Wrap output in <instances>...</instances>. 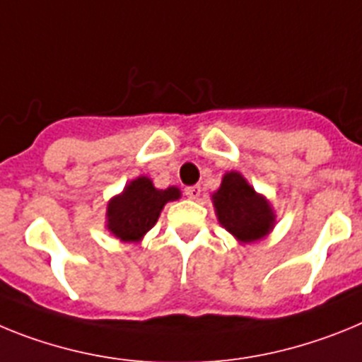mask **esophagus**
<instances>
[{
  "label": "esophagus",
  "mask_w": 362,
  "mask_h": 362,
  "mask_svg": "<svg viewBox=\"0 0 362 362\" xmlns=\"http://www.w3.org/2000/svg\"><path fill=\"white\" fill-rule=\"evenodd\" d=\"M200 185H191V187H185V194H187V199L197 200L200 197Z\"/></svg>",
  "instance_id": "obj_1"
}]
</instances>
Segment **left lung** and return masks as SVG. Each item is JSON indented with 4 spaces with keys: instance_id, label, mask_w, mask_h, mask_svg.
I'll return each mask as SVG.
<instances>
[{
    "instance_id": "obj_1",
    "label": "left lung",
    "mask_w": 362,
    "mask_h": 362,
    "mask_svg": "<svg viewBox=\"0 0 362 362\" xmlns=\"http://www.w3.org/2000/svg\"><path fill=\"white\" fill-rule=\"evenodd\" d=\"M218 224L240 244H251L268 237L276 224V215L262 193L238 171H228L220 187L211 194Z\"/></svg>"
}]
</instances>
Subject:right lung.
Listing matches in <instances>:
<instances>
[{"instance_id": "right-lung-1", "label": "right lung", "mask_w": 362, "mask_h": 362, "mask_svg": "<svg viewBox=\"0 0 362 362\" xmlns=\"http://www.w3.org/2000/svg\"><path fill=\"white\" fill-rule=\"evenodd\" d=\"M180 197L177 185L158 189L149 177L140 175L107 202L105 229L120 242H140L158 222L163 206Z\"/></svg>"}]
</instances>
